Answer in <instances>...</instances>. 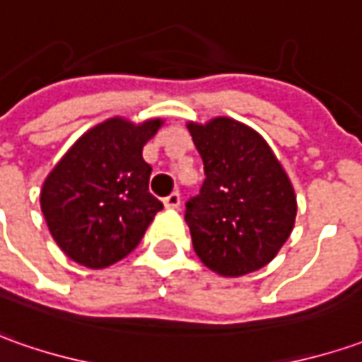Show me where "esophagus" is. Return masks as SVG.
<instances>
[{
  "label": "esophagus",
  "instance_id": "esophagus-1",
  "mask_svg": "<svg viewBox=\"0 0 362 362\" xmlns=\"http://www.w3.org/2000/svg\"><path fill=\"white\" fill-rule=\"evenodd\" d=\"M164 206L170 208V210H176V208L180 206V194L172 192L170 196H166V198H164Z\"/></svg>",
  "mask_w": 362,
  "mask_h": 362
}]
</instances>
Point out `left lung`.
I'll list each match as a JSON object with an SVG mask.
<instances>
[{"label":"left lung","instance_id":"obj_1","mask_svg":"<svg viewBox=\"0 0 362 362\" xmlns=\"http://www.w3.org/2000/svg\"><path fill=\"white\" fill-rule=\"evenodd\" d=\"M204 162L200 194L186 202L194 250L220 276H244L279 255L296 218L293 182L267 140L238 119L188 122Z\"/></svg>","mask_w":362,"mask_h":362}]
</instances>
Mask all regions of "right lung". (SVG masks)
<instances>
[{"label":"right lung","mask_w":362,"mask_h":362,"mask_svg":"<svg viewBox=\"0 0 362 362\" xmlns=\"http://www.w3.org/2000/svg\"><path fill=\"white\" fill-rule=\"evenodd\" d=\"M164 119L142 124L114 116L81 134L44 180L40 204L49 234L88 268L128 256L162 210L148 192L152 168L142 150Z\"/></svg>","instance_id":"obj_1"}]
</instances>
